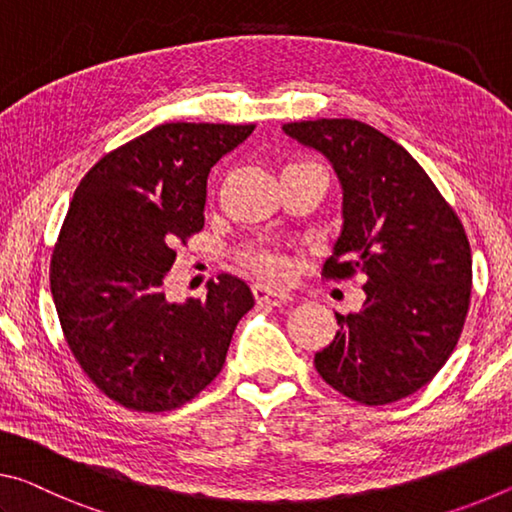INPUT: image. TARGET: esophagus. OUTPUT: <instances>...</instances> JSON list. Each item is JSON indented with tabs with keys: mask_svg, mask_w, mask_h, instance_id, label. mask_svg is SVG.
Segmentation results:
<instances>
[{
	"mask_svg": "<svg viewBox=\"0 0 512 512\" xmlns=\"http://www.w3.org/2000/svg\"><path fill=\"white\" fill-rule=\"evenodd\" d=\"M251 292H254V297L258 304H272V306H286L288 301L292 299L288 292L283 290H274V288H267L263 286V283H256L254 288H251Z\"/></svg>",
	"mask_w": 512,
	"mask_h": 512,
	"instance_id": "1",
	"label": "esophagus"
}]
</instances>
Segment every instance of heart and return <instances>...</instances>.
Wrapping results in <instances>:
<instances>
[{
    "mask_svg": "<svg viewBox=\"0 0 512 512\" xmlns=\"http://www.w3.org/2000/svg\"><path fill=\"white\" fill-rule=\"evenodd\" d=\"M245 265L251 272H256L258 276H265V279L279 281L288 276V263L286 258L274 254V251H254V254L245 256Z\"/></svg>",
    "mask_w": 512,
    "mask_h": 512,
    "instance_id": "1",
    "label": "heart"
}]
</instances>
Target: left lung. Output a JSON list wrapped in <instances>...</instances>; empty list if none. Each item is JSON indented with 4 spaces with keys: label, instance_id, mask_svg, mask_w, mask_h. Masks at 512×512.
Wrapping results in <instances>:
<instances>
[{
    "label": "left lung",
    "instance_id": "left-lung-1",
    "mask_svg": "<svg viewBox=\"0 0 512 512\" xmlns=\"http://www.w3.org/2000/svg\"><path fill=\"white\" fill-rule=\"evenodd\" d=\"M329 158L342 183V233L322 276L365 279L358 313L315 354L340 395L383 406L424 388L456 349L472 295V251L454 208L395 140L358 120L283 124Z\"/></svg>",
    "mask_w": 512,
    "mask_h": 512
}]
</instances>
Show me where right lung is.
<instances>
[{"label":"right lung","mask_w":512,"mask_h":512,"mask_svg":"<svg viewBox=\"0 0 512 512\" xmlns=\"http://www.w3.org/2000/svg\"><path fill=\"white\" fill-rule=\"evenodd\" d=\"M254 124L165 122L90 167L49 265L63 338L108 399L163 413L211 385L254 295L238 276L206 299L170 304L163 279L177 245L204 229L206 179Z\"/></svg>","instance_id":"1"}]
</instances>
